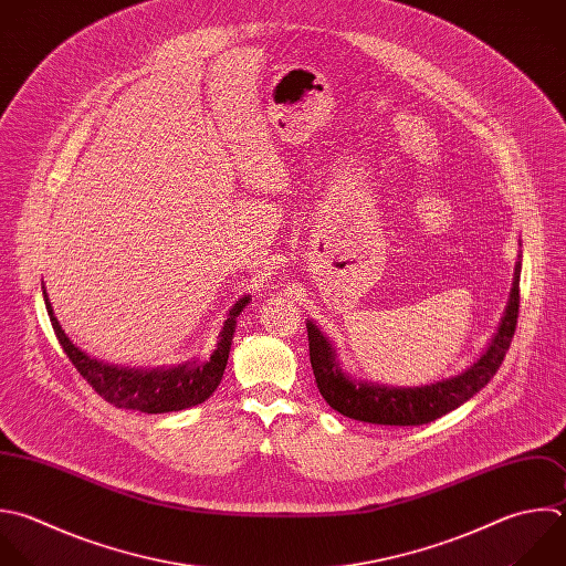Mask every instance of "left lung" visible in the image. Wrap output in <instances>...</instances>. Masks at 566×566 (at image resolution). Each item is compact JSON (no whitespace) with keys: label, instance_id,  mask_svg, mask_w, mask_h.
I'll list each match as a JSON object with an SVG mask.
<instances>
[{"label":"left lung","instance_id":"8db88e82","mask_svg":"<svg viewBox=\"0 0 566 566\" xmlns=\"http://www.w3.org/2000/svg\"><path fill=\"white\" fill-rule=\"evenodd\" d=\"M520 270L522 256L517 254L509 301L482 354L455 376L440 378L420 387H389L349 376L338 360L334 343L318 329L314 321H307L310 360L321 396L338 413L371 424H427L458 409L495 376L504 360L517 323Z\"/></svg>","mask_w":566,"mask_h":566}]
</instances>
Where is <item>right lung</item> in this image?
Returning a JSON list of instances; mask_svg holds the SVG:
<instances>
[{
  "label": "right lung",
  "instance_id": "1",
  "mask_svg": "<svg viewBox=\"0 0 566 566\" xmlns=\"http://www.w3.org/2000/svg\"><path fill=\"white\" fill-rule=\"evenodd\" d=\"M44 301H46L53 329L66 356L73 360L77 371L93 385V389L102 398H106L111 405L122 409H137L144 413H166V411H181V409L201 405L214 394L228 365V356H230V347L237 329V316L245 310L252 296L250 294L241 296L228 310V318L223 321L217 347L210 354V358L206 360L190 358L186 363L170 365V367L166 365L164 367H122V365H111L88 356L62 329L53 312V305L49 301L46 287H44Z\"/></svg>",
  "mask_w": 566,
  "mask_h": 566
}]
</instances>
